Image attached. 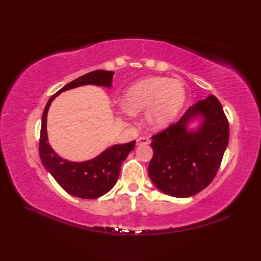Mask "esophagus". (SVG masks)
Segmentation results:
<instances>
[{
    "label": "esophagus",
    "instance_id": "esophagus-1",
    "mask_svg": "<svg viewBox=\"0 0 261 261\" xmlns=\"http://www.w3.org/2000/svg\"><path fill=\"white\" fill-rule=\"evenodd\" d=\"M150 143V140L148 137H139L137 140H136V144L137 146L139 145H148Z\"/></svg>",
    "mask_w": 261,
    "mask_h": 261
}]
</instances>
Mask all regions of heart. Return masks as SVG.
I'll return each instance as SVG.
<instances>
[{
	"mask_svg": "<svg viewBox=\"0 0 261 261\" xmlns=\"http://www.w3.org/2000/svg\"><path fill=\"white\" fill-rule=\"evenodd\" d=\"M186 101L183 82L153 76L141 80L126 89L122 113L132 116L144 110V121L150 129H162L175 120Z\"/></svg>",
	"mask_w": 261,
	"mask_h": 261,
	"instance_id": "obj_1",
	"label": "heart"
}]
</instances>
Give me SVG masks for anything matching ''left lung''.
<instances>
[{
  "mask_svg": "<svg viewBox=\"0 0 261 261\" xmlns=\"http://www.w3.org/2000/svg\"><path fill=\"white\" fill-rule=\"evenodd\" d=\"M227 144V120L219 100L210 94L189 107L177 123L152 136L149 177L169 196L196 195L215 178Z\"/></svg>",
  "mask_w": 261,
  "mask_h": 261,
  "instance_id": "8db88e82",
  "label": "left lung"
}]
</instances>
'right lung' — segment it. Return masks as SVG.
<instances>
[{
  "label": "right lung",
  "mask_w": 261,
  "mask_h": 261,
  "mask_svg": "<svg viewBox=\"0 0 261 261\" xmlns=\"http://www.w3.org/2000/svg\"><path fill=\"white\" fill-rule=\"evenodd\" d=\"M114 72L93 70L65 85L53 94L46 103L42 114L39 153L44 169L69 195L84 199H94L111 191L120 175L121 164L135 147L136 141L115 144L108 147L100 154L90 160L73 162L63 159L50 146L46 132V117L52 101L60 93L77 87L93 85L111 88Z\"/></svg>",
  "instance_id": "right-lung-1"
}]
</instances>
